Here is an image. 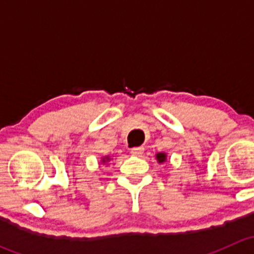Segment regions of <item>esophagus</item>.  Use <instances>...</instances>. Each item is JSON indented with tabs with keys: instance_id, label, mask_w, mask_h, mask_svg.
Segmentation results:
<instances>
[{
	"instance_id": "obj_1",
	"label": "esophagus",
	"mask_w": 254,
	"mask_h": 254,
	"mask_svg": "<svg viewBox=\"0 0 254 254\" xmlns=\"http://www.w3.org/2000/svg\"><path fill=\"white\" fill-rule=\"evenodd\" d=\"M130 153H131L132 156H141L143 153V147H132L131 150H130Z\"/></svg>"
}]
</instances>
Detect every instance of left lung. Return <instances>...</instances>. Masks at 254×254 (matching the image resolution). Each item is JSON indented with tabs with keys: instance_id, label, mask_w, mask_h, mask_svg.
<instances>
[{
	"instance_id": "8db88e82",
	"label": "left lung",
	"mask_w": 254,
	"mask_h": 254,
	"mask_svg": "<svg viewBox=\"0 0 254 254\" xmlns=\"http://www.w3.org/2000/svg\"><path fill=\"white\" fill-rule=\"evenodd\" d=\"M156 158H157L158 162H160V163L165 162V161H166V153H157V155H156Z\"/></svg>"
}]
</instances>
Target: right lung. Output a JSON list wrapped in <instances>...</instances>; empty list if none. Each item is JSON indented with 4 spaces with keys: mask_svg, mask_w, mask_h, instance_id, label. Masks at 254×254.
I'll return each mask as SVG.
<instances>
[{
    "mask_svg": "<svg viewBox=\"0 0 254 254\" xmlns=\"http://www.w3.org/2000/svg\"><path fill=\"white\" fill-rule=\"evenodd\" d=\"M108 160H109L108 157H104V158H103V162H106V161H108Z\"/></svg>",
    "mask_w": 254,
    "mask_h": 254,
    "instance_id": "add662e5",
    "label": "right lung"
}]
</instances>
